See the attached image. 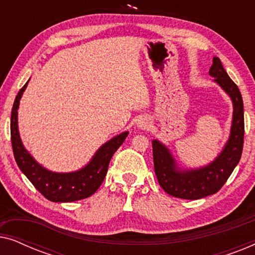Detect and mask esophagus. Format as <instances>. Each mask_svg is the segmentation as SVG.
Returning a JSON list of instances; mask_svg holds the SVG:
<instances>
[{"label": "esophagus", "instance_id": "1", "mask_svg": "<svg viewBox=\"0 0 255 255\" xmlns=\"http://www.w3.org/2000/svg\"><path fill=\"white\" fill-rule=\"evenodd\" d=\"M151 123L152 122L148 117H142L138 121L137 127H138V128H140V130H148V128L151 127Z\"/></svg>", "mask_w": 255, "mask_h": 255}]
</instances>
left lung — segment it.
Here are the masks:
<instances>
[{"instance_id":"left-lung-1","label":"left lung","mask_w":255,"mask_h":255,"mask_svg":"<svg viewBox=\"0 0 255 255\" xmlns=\"http://www.w3.org/2000/svg\"><path fill=\"white\" fill-rule=\"evenodd\" d=\"M215 81L229 94L233 103L231 134L224 149L209 166L181 172L166 146L153 140V162L158 182L167 194L183 200H198L216 194L231 175L242 158L244 146V103L238 86L230 79L219 58H214L210 71Z\"/></svg>"}]
</instances>
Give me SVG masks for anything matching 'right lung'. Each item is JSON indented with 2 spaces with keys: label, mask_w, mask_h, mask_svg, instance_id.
<instances>
[{
  "label": "right lung",
  "mask_w": 255,
  "mask_h": 255,
  "mask_svg": "<svg viewBox=\"0 0 255 255\" xmlns=\"http://www.w3.org/2000/svg\"><path fill=\"white\" fill-rule=\"evenodd\" d=\"M27 82L17 94L11 110V121H10L12 152L17 166L25 174L34 188L44 197L52 202H74L92 196L102 184L114 153L123 144L128 132H123L106 142L85 168L73 173L50 172L34 161L29 152L24 148L19 138L18 127H17V109Z\"/></svg>",
  "instance_id": "right-lung-1"
}]
</instances>
